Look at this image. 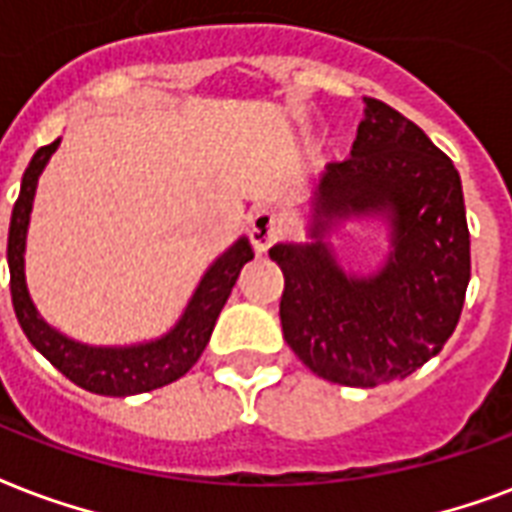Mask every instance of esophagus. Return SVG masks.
Returning a JSON list of instances; mask_svg holds the SVG:
<instances>
[{
	"instance_id": "34e87169",
	"label": "esophagus",
	"mask_w": 512,
	"mask_h": 512,
	"mask_svg": "<svg viewBox=\"0 0 512 512\" xmlns=\"http://www.w3.org/2000/svg\"><path fill=\"white\" fill-rule=\"evenodd\" d=\"M282 233V217L273 209H257L249 220V241L257 252H265Z\"/></svg>"
}]
</instances>
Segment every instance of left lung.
Returning <instances> with one entry per match:
<instances>
[{"mask_svg": "<svg viewBox=\"0 0 512 512\" xmlns=\"http://www.w3.org/2000/svg\"><path fill=\"white\" fill-rule=\"evenodd\" d=\"M349 158L319 182L311 244L268 252L284 273V341L308 370L343 386L400 381L456 330L470 282L459 171L397 109L365 96ZM351 213H389L393 252L370 280L346 277L321 241Z\"/></svg>", "mask_w": 512, "mask_h": 512, "instance_id": "left-lung-1", "label": "left lung"}]
</instances>
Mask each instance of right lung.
<instances>
[{"label": "right lung", "instance_id": "1", "mask_svg": "<svg viewBox=\"0 0 512 512\" xmlns=\"http://www.w3.org/2000/svg\"><path fill=\"white\" fill-rule=\"evenodd\" d=\"M58 139L34 152L29 169L23 171L21 195L13 206L10 217V236H7V263H10V292L18 325L31 341V346L45 360L64 373L69 381L83 386L93 395L126 397L152 392L158 386L177 381L193 368L204 354L206 343L212 338L214 322L220 317L222 306L228 300L233 284L239 279L241 268L255 257L247 239H239L217 263L206 271L198 284L193 300L187 303L185 314L169 335L158 341L126 346V349H101L85 343L69 341L66 335L56 333L53 327L39 317L31 303L23 276V249H26V228H29L31 201L37 190V179L56 152Z\"/></svg>", "mask_w": 512, "mask_h": 512}]
</instances>
